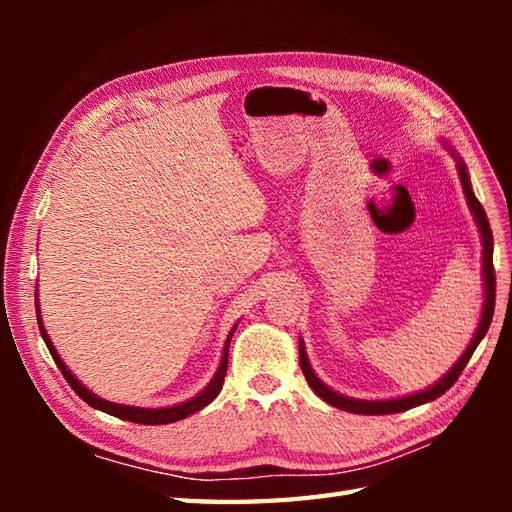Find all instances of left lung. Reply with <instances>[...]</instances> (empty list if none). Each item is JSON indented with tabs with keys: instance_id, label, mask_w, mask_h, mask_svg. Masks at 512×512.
Listing matches in <instances>:
<instances>
[{
	"instance_id": "1",
	"label": "left lung",
	"mask_w": 512,
	"mask_h": 512,
	"mask_svg": "<svg viewBox=\"0 0 512 512\" xmlns=\"http://www.w3.org/2000/svg\"><path fill=\"white\" fill-rule=\"evenodd\" d=\"M447 147L455 162H458V176L462 182V189L466 195V202H469V209L475 217V224L480 228V235H482V246H484V253H482V275H484V306H482V319L480 325H477V330L473 334V341L466 347L464 354L460 356V361L455 363L447 374H444L436 385H431L427 389L418 391V394H409V396H402V398H391V400H361V398H350V396H343V394H336L334 389H330L325 383H321L319 376L314 374V369L308 363V354H306V347H303V341H299V365H301V372L306 376L308 385L312 387L314 394L319 398H323L328 405L332 407H339L343 411H350V413H363V416H385V413H398V411H407L411 407H418L424 405V402H431L440 398L444 391L451 389L455 380L462 374V369L466 367V363L471 361V356L475 352V347L480 345V341L486 336L488 332V325L493 321V312H495V268H493V233H491V226H488V217L482 209L480 200L475 198V193L471 189V180H469V171H466L464 160L458 156V151H455L451 145L444 143Z\"/></svg>"
}]
</instances>
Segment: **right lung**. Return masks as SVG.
I'll list each match as a JSON object with an SVG mask.
<instances>
[{"label": "right lung", "instance_id": "add662e5", "mask_svg": "<svg viewBox=\"0 0 512 512\" xmlns=\"http://www.w3.org/2000/svg\"><path fill=\"white\" fill-rule=\"evenodd\" d=\"M35 306H37V323H39V330H41V339L46 341L48 350L54 358V363H57V367L61 369L63 378L68 380L70 387L79 394L85 402H88L90 407L94 409H101L105 413H110V416H116L121 420H129V422H138V424H169V422H178V420H184L187 416H191V413L200 411L202 407L209 405V402L215 400V396L220 394V389L224 385V376H226V367H228V345H231V336L237 328V323L233 325V330L228 332L226 336V343H224V350H222V361H220V367H217L215 376L211 378V383L206 385L198 396H193L191 400L187 402H180V405H173V407H160V409H145V407H132V405H116V402H110V400H103L96 394H92V391L79 383V378H76L68 367H65V363L61 361V356L57 354V350H54V345L50 341V336L46 332V328H43V321H41V312H39V299L35 295Z\"/></svg>", "mask_w": 512, "mask_h": 512}]
</instances>
